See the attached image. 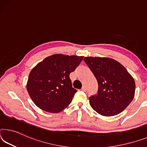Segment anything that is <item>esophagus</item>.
<instances>
[{
	"instance_id": "esophagus-1",
	"label": "esophagus",
	"mask_w": 147,
	"mask_h": 147,
	"mask_svg": "<svg viewBox=\"0 0 147 147\" xmlns=\"http://www.w3.org/2000/svg\"><path fill=\"white\" fill-rule=\"evenodd\" d=\"M81 90L83 91V92H86V87H85L84 86H82V88H81Z\"/></svg>"
}]
</instances>
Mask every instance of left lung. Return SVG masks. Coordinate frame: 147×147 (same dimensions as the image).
<instances>
[{"label": "left lung", "mask_w": 147, "mask_h": 147, "mask_svg": "<svg viewBox=\"0 0 147 147\" xmlns=\"http://www.w3.org/2000/svg\"><path fill=\"white\" fill-rule=\"evenodd\" d=\"M98 82L97 94L90 104L99 115L113 116L122 112L132 101L136 91L134 78L119 62L109 57L84 59Z\"/></svg>", "instance_id": "left-lung-1"}]
</instances>
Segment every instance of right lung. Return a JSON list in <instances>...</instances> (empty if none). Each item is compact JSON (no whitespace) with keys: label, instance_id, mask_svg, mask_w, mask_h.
I'll return each mask as SVG.
<instances>
[{"label":"right lung","instance_id":"right-lung-1","mask_svg":"<svg viewBox=\"0 0 147 147\" xmlns=\"http://www.w3.org/2000/svg\"><path fill=\"white\" fill-rule=\"evenodd\" d=\"M83 56L53 54L38 63L30 72L27 90L32 101L42 110L58 113L71 103L77 90L69 74Z\"/></svg>","mask_w":147,"mask_h":147}]
</instances>
